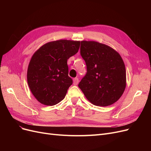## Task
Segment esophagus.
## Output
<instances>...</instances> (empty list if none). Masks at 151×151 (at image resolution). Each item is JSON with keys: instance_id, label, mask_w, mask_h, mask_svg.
Returning a JSON list of instances; mask_svg holds the SVG:
<instances>
[{"instance_id": "esophagus-1", "label": "esophagus", "mask_w": 151, "mask_h": 151, "mask_svg": "<svg viewBox=\"0 0 151 151\" xmlns=\"http://www.w3.org/2000/svg\"><path fill=\"white\" fill-rule=\"evenodd\" d=\"M78 83H79L78 78L76 77V78L73 79V84H74V85H77V84H78Z\"/></svg>"}]
</instances>
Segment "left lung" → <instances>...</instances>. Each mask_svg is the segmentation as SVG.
Wrapping results in <instances>:
<instances>
[{
    "label": "left lung",
    "mask_w": 151,
    "mask_h": 151,
    "mask_svg": "<svg viewBox=\"0 0 151 151\" xmlns=\"http://www.w3.org/2000/svg\"><path fill=\"white\" fill-rule=\"evenodd\" d=\"M81 55L87 73L78 86L96 106H107L117 101L126 88V70L120 55L106 45L82 41Z\"/></svg>",
    "instance_id": "obj_1"
}]
</instances>
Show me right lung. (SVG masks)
<instances>
[{"instance_id":"1","label":"right lung","mask_w":151,"mask_h":151,"mask_svg":"<svg viewBox=\"0 0 151 151\" xmlns=\"http://www.w3.org/2000/svg\"><path fill=\"white\" fill-rule=\"evenodd\" d=\"M79 41L60 40L44 44L32 56L27 81L35 98L43 104L53 106L64 99L72 79L67 60L78 52Z\"/></svg>"}]
</instances>
